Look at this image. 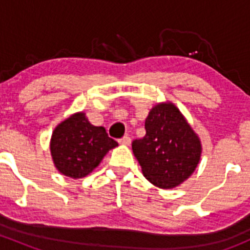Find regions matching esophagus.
<instances>
[{
    "label": "esophagus",
    "mask_w": 250,
    "mask_h": 250,
    "mask_svg": "<svg viewBox=\"0 0 250 250\" xmlns=\"http://www.w3.org/2000/svg\"><path fill=\"white\" fill-rule=\"evenodd\" d=\"M120 144L121 145H130V141H132V139H130L129 137H128V135H125V137H123V138H121L120 140Z\"/></svg>",
    "instance_id": "34e87169"
}]
</instances>
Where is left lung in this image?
<instances>
[{"mask_svg": "<svg viewBox=\"0 0 250 250\" xmlns=\"http://www.w3.org/2000/svg\"><path fill=\"white\" fill-rule=\"evenodd\" d=\"M145 137L132 143L145 178L161 188H172L188 178L201 158V143L173 104H158L145 121Z\"/></svg>", "mask_w": 250, "mask_h": 250, "instance_id": "obj_1", "label": "left lung"}]
</instances>
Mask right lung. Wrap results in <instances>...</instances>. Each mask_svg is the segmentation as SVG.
<instances>
[{"label":"right lung","mask_w":250,"mask_h":250,"mask_svg":"<svg viewBox=\"0 0 250 250\" xmlns=\"http://www.w3.org/2000/svg\"><path fill=\"white\" fill-rule=\"evenodd\" d=\"M104 127L90 125L84 113H75L54 129L50 152L60 173L74 179L88 175L116 147Z\"/></svg>","instance_id":"obj_1"}]
</instances>
